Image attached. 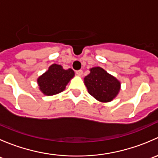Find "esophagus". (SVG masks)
Instances as JSON below:
<instances>
[{"label": "esophagus", "instance_id": "esophagus-1", "mask_svg": "<svg viewBox=\"0 0 158 158\" xmlns=\"http://www.w3.org/2000/svg\"><path fill=\"white\" fill-rule=\"evenodd\" d=\"M76 74L78 75V76H82V70H78V71H76Z\"/></svg>", "mask_w": 158, "mask_h": 158}]
</instances>
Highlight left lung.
<instances>
[{
	"instance_id": "1",
	"label": "left lung",
	"mask_w": 158,
	"mask_h": 158,
	"mask_svg": "<svg viewBox=\"0 0 158 158\" xmlns=\"http://www.w3.org/2000/svg\"><path fill=\"white\" fill-rule=\"evenodd\" d=\"M84 82L89 93L102 102L112 101L121 88L120 82L101 67L90 69V73L84 78Z\"/></svg>"
}]
</instances>
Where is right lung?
Instances as JSON below:
<instances>
[{"instance_id":"obj_1","label":"right lung","mask_w":158,"mask_h":158,"mask_svg":"<svg viewBox=\"0 0 158 158\" xmlns=\"http://www.w3.org/2000/svg\"><path fill=\"white\" fill-rule=\"evenodd\" d=\"M72 69H64L60 65L52 64L37 79L40 90L46 95H53L63 92L70 79L74 77Z\"/></svg>"}]
</instances>
